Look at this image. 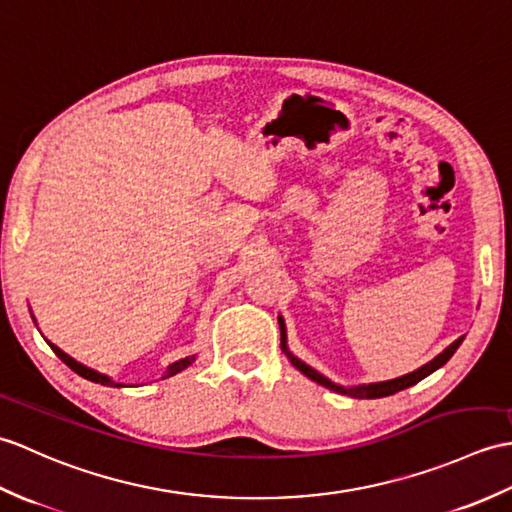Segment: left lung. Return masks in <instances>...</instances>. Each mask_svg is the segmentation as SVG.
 <instances>
[{
	"instance_id": "8db88e82",
	"label": "left lung",
	"mask_w": 512,
	"mask_h": 512,
	"mask_svg": "<svg viewBox=\"0 0 512 512\" xmlns=\"http://www.w3.org/2000/svg\"><path fill=\"white\" fill-rule=\"evenodd\" d=\"M462 339H464V337L456 339V342H453L449 348L442 350L436 359H431L429 363H425L423 368H418V370H414V372H410V374H405V377L392 379V381H383V383L359 385V388H342V385H337V383H333V381H328L326 377H322L320 372L313 370L311 366H306L304 361H300L298 357H293V355H291V352L287 350L285 322H282V317H280V346H282V350L287 352V357H289V361L293 363V366L298 368L302 374H306V377H309L311 381H315V383L324 385V388L333 390V392H339V394L355 396V399H381V396H390V394H394V392H401V390H405V388H410V385L418 383L420 379H425L427 374H431V372H434V370H438L440 366H445V363L451 359L453 352H456V350H458V346L462 344Z\"/></svg>"
}]
</instances>
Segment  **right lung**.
Listing matches in <instances>:
<instances>
[{
    "label": "right lung",
    "mask_w": 512,
    "mask_h": 512,
    "mask_svg": "<svg viewBox=\"0 0 512 512\" xmlns=\"http://www.w3.org/2000/svg\"><path fill=\"white\" fill-rule=\"evenodd\" d=\"M48 344H50V342H48ZM50 348L56 352V357H59V359L65 363V366H70L76 374H81L83 379H87V381H94V383H100V385H111V388H120V383H113L109 377H105V374H100V372H96V370H92V368L83 366V363L74 361L70 355H65V352H63L61 348H56L54 344H50ZM192 361H195V357H186V359H181V361L173 363V366L168 368V374H166V377H173V374H177V372H181L184 368H188Z\"/></svg>",
    "instance_id": "add662e5"
}]
</instances>
